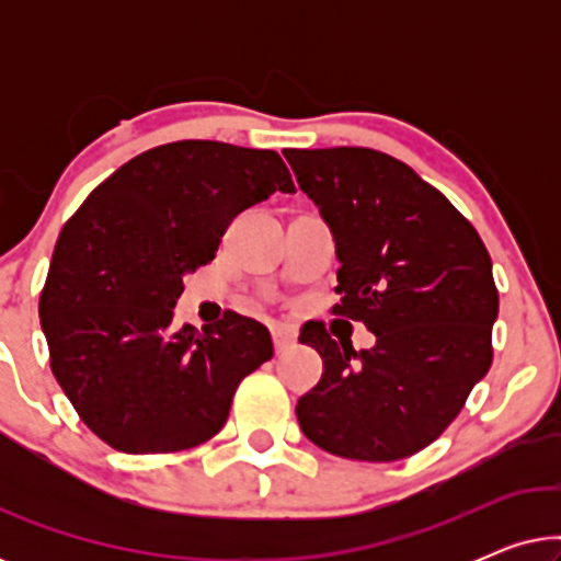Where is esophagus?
Here are the masks:
<instances>
[{
  "instance_id": "34e87169",
  "label": "esophagus",
  "mask_w": 561,
  "mask_h": 561,
  "mask_svg": "<svg viewBox=\"0 0 561 561\" xmlns=\"http://www.w3.org/2000/svg\"><path fill=\"white\" fill-rule=\"evenodd\" d=\"M271 334H273V344H275V355H283V352L296 344V336L290 334L286 327H273Z\"/></svg>"
}]
</instances>
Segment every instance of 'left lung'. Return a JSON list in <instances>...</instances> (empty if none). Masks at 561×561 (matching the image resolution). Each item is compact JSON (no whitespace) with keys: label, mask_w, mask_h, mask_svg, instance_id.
Listing matches in <instances>:
<instances>
[{"label":"left lung","mask_w":561,"mask_h":561,"mask_svg":"<svg viewBox=\"0 0 561 561\" xmlns=\"http://www.w3.org/2000/svg\"><path fill=\"white\" fill-rule=\"evenodd\" d=\"M332 229L334 313L363 321L373 350L301 329L324 359L298 398L306 439L329 455L393 462L428 447L493 363L497 288L478 229L401 160L370 148L283 150Z\"/></svg>","instance_id":"1"}]
</instances>
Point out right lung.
Here are the masks:
<instances>
[{"label":"right lung","instance_id":"right-lung-1","mask_svg":"<svg viewBox=\"0 0 561 561\" xmlns=\"http://www.w3.org/2000/svg\"><path fill=\"white\" fill-rule=\"evenodd\" d=\"M294 181L275 150L181 140L145 150L66 221L41 294L50 370L83 424L127 455L204 444L271 332L229 311L173 327L183 275L214 260L229 221Z\"/></svg>","mask_w":561,"mask_h":561}]
</instances>
